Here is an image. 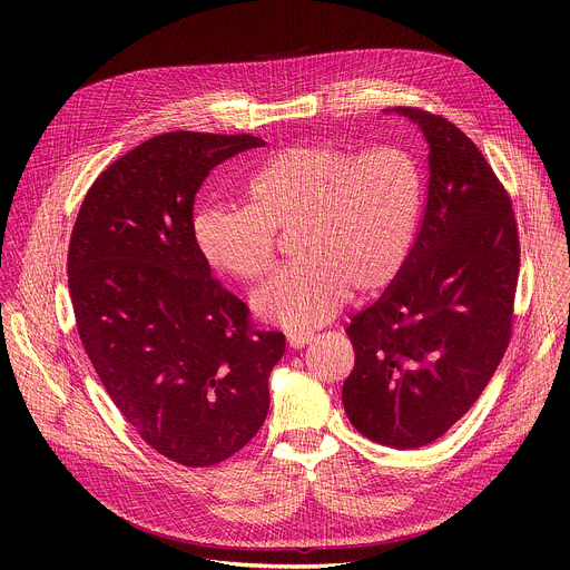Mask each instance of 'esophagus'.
Segmentation results:
<instances>
[{"mask_svg": "<svg viewBox=\"0 0 570 570\" xmlns=\"http://www.w3.org/2000/svg\"><path fill=\"white\" fill-rule=\"evenodd\" d=\"M286 341H288L291 350H302L313 341V334H288Z\"/></svg>", "mask_w": 570, "mask_h": 570, "instance_id": "obj_1", "label": "esophagus"}]
</instances>
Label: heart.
<instances>
[{
	"mask_svg": "<svg viewBox=\"0 0 570 570\" xmlns=\"http://www.w3.org/2000/svg\"><path fill=\"white\" fill-rule=\"evenodd\" d=\"M246 194L248 207L196 214V246L214 271L253 282L275 259V232H297L299 262L262 284L253 308L277 327L306 332L332 320L352 291L372 295L399 275L413 246L422 178L396 146L358 153L304 141L262 165Z\"/></svg>",
	"mask_w": 570,
	"mask_h": 570,
	"instance_id": "heart-1",
	"label": "heart"
}]
</instances>
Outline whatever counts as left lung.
<instances>
[{
  "instance_id": "8db88e82",
  "label": "left lung",
  "mask_w": 570,
  "mask_h": 570,
  "mask_svg": "<svg viewBox=\"0 0 570 570\" xmlns=\"http://www.w3.org/2000/svg\"><path fill=\"white\" fill-rule=\"evenodd\" d=\"M429 144L422 227L399 275L345 330L343 385L354 429L392 449L442 438L494 376L512 336L519 232L508 191L451 121L394 108Z\"/></svg>"
}]
</instances>
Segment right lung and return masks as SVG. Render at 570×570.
<instances>
[{
	"label": "right lung",
	"instance_id": "obj_1",
	"mask_svg": "<svg viewBox=\"0 0 570 570\" xmlns=\"http://www.w3.org/2000/svg\"><path fill=\"white\" fill-rule=\"evenodd\" d=\"M264 144L191 130L146 139L95 180L69 238L80 343L124 420L185 466L223 462L257 435L286 350L284 334L253 330L194 236L209 171Z\"/></svg>",
	"mask_w": 570,
	"mask_h": 570
}]
</instances>
